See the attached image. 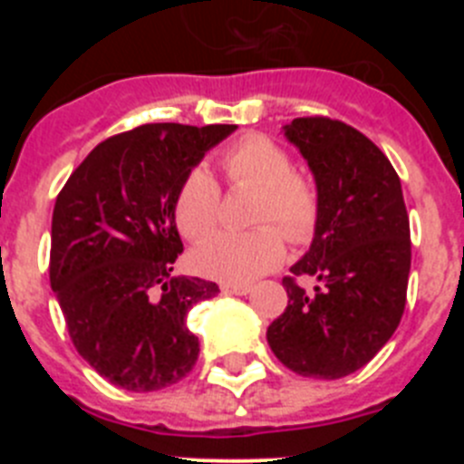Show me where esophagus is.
I'll return each instance as SVG.
<instances>
[{
  "mask_svg": "<svg viewBox=\"0 0 464 464\" xmlns=\"http://www.w3.org/2000/svg\"><path fill=\"white\" fill-rule=\"evenodd\" d=\"M225 295H248L251 293V285H237V283H223L220 285Z\"/></svg>",
  "mask_w": 464,
  "mask_h": 464,
  "instance_id": "1",
  "label": "esophagus"
}]
</instances>
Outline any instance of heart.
<instances>
[{
    "mask_svg": "<svg viewBox=\"0 0 464 464\" xmlns=\"http://www.w3.org/2000/svg\"><path fill=\"white\" fill-rule=\"evenodd\" d=\"M220 169L232 188L257 190L253 204V232H220L195 253L197 269L223 283L256 281L283 262L285 246L314 237L321 213L318 188L304 171L293 169L288 150L262 134L239 139L220 155ZM176 227L186 239L202 241L218 227L220 188L202 167L188 171L174 195ZM279 228L276 230V227Z\"/></svg>",
    "mask_w": 464,
    "mask_h": 464,
    "instance_id": "b5f03b06",
    "label": "heart"
}]
</instances>
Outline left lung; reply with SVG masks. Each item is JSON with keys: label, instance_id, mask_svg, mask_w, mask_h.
<instances>
[{"label": "left lung", "instance_id": "obj_1", "mask_svg": "<svg viewBox=\"0 0 464 464\" xmlns=\"http://www.w3.org/2000/svg\"><path fill=\"white\" fill-rule=\"evenodd\" d=\"M285 137L314 171L321 213L311 248L283 278L288 306L267 327L274 355L311 379H342L392 337L407 304L411 232L391 160L355 127L295 118ZM299 276L319 281L309 295Z\"/></svg>", "mask_w": 464, "mask_h": 464}]
</instances>
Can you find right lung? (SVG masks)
<instances>
[{
    "label": "right lung",
    "mask_w": 464,
    "mask_h": 464,
    "mask_svg": "<svg viewBox=\"0 0 464 464\" xmlns=\"http://www.w3.org/2000/svg\"><path fill=\"white\" fill-rule=\"evenodd\" d=\"M237 125L150 122L113 134L72 171L53 208L51 288L81 358L109 383L162 391L195 367L188 311L218 293L174 276L179 183Z\"/></svg>",
    "instance_id": "obj_1"
}]
</instances>
